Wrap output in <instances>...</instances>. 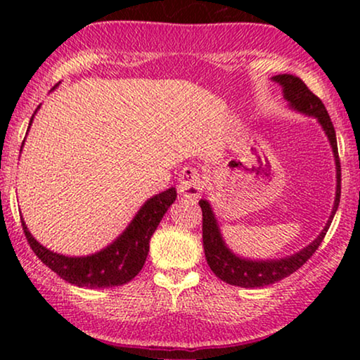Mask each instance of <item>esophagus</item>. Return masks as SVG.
<instances>
[{
  "label": "esophagus",
  "mask_w": 360,
  "mask_h": 360,
  "mask_svg": "<svg viewBox=\"0 0 360 360\" xmlns=\"http://www.w3.org/2000/svg\"><path fill=\"white\" fill-rule=\"evenodd\" d=\"M205 184L201 180L198 172H196L193 167H185L180 174V184H179V191L185 198H200V195L203 193Z\"/></svg>",
  "instance_id": "34e87169"
}]
</instances>
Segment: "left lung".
<instances>
[{
    "instance_id": "8db88e82",
    "label": "left lung",
    "mask_w": 360,
    "mask_h": 360,
    "mask_svg": "<svg viewBox=\"0 0 360 360\" xmlns=\"http://www.w3.org/2000/svg\"><path fill=\"white\" fill-rule=\"evenodd\" d=\"M272 80L282 86L283 98L287 100L290 110L302 112L304 116H313L319 122V126L323 127L324 134L328 136L329 146L333 149L334 162H336V196H334L333 211L329 214V219L326 221V226H324L313 243H309L307 248L298 250V252L287 255V257L267 260L245 259L234 254L228 248V244L224 243L211 203L208 200H200L201 211H203V248L206 262H208L210 269L213 270L216 277L223 280V282L244 288H259L265 287V285H272L278 282V280L288 277L293 272H297L316 252L319 244L323 243L324 236H326L334 214L338 211L339 198H341V164H339L338 155L336 131H334L331 117H329L323 101L316 95H313L303 80H300L298 77L283 73V75L272 77Z\"/></svg>"
}]
</instances>
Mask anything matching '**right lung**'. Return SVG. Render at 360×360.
Here are the masks:
<instances>
[{
	"mask_svg": "<svg viewBox=\"0 0 360 360\" xmlns=\"http://www.w3.org/2000/svg\"><path fill=\"white\" fill-rule=\"evenodd\" d=\"M41 106H37V110ZM36 112L31 117L29 127L32 124ZM175 200L176 190L174 186L162 191L159 195L150 196L141 206L131 223L127 224V228L111 244H108L105 249L98 250L95 254L80 255V257L57 254L51 249L44 248L39 240L34 239V236L27 229L24 221L22 229L34 254L49 269L53 270L57 275H60L63 280H67L68 283L86 288L117 287V285L131 282L141 272L142 265H144L147 259V254H149V240L152 234L155 233L157 226H159L167 210L170 208V205Z\"/></svg>",
	"mask_w": 360,
	"mask_h": 360,
	"instance_id": "1",
	"label": "right lung"
}]
</instances>
